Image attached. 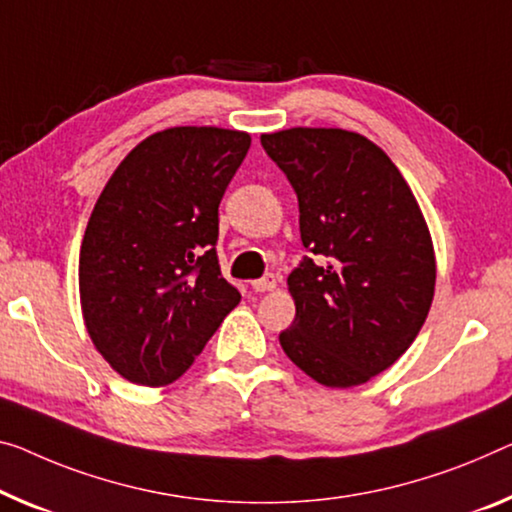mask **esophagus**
Wrapping results in <instances>:
<instances>
[{"label":"esophagus","instance_id":"1","mask_svg":"<svg viewBox=\"0 0 512 512\" xmlns=\"http://www.w3.org/2000/svg\"><path fill=\"white\" fill-rule=\"evenodd\" d=\"M251 288H254L256 293H267V290L277 288V277H274V274H265V277L251 281Z\"/></svg>","mask_w":512,"mask_h":512}]
</instances>
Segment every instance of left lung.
<instances>
[{
    "label": "left lung",
    "mask_w": 512,
    "mask_h": 512,
    "mask_svg": "<svg viewBox=\"0 0 512 512\" xmlns=\"http://www.w3.org/2000/svg\"><path fill=\"white\" fill-rule=\"evenodd\" d=\"M300 203L290 272L295 320L279 343L295 366L348 389L387 371L414 343L435 295V249L410 185L371 139L338 128L261 135Z\"/></svg>",
    "instance_id": "left-lung-1"
}]
</instances>
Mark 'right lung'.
<instances>
[{
	"mask_svg": "<svg viewBox=\"0 0 512 512\" xmlns=\"http://www.w3.org/2000/svg\"><path fill=\"white\" fill-rule=\"evenodd\" d=\"M249 146L238 130L155 132L98 196L80 249V300L93 345L125 380H178L238 306L215 245L219 201Z\"/></svg>",
	"mask_w": 512,
	"mask_h": 512,
	"instance_id": "add662e5",
	"label": "right lung"
}]
</instances>
